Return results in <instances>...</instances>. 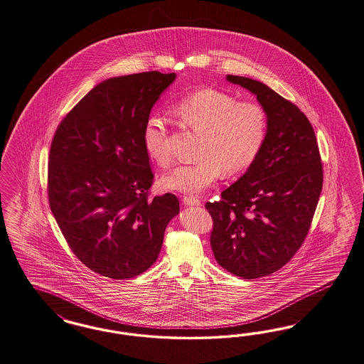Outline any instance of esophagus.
<instances>
[{"mask_svg": "<svg viewBox=\"0 0 364 364\" xmlns=\"http://www.w3.org/2000/svg\"><path fill=\"white\" fill-rule=\"evenodd\" d=\"M181 201L186 204V205H201V201L198 198H192V196H184Z\"/></svg>", "mask_w": 364, "mask_h": 364, "instance_id": "1", "label": "esophagus"}]
</instances>
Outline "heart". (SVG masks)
<instances>
[{"instance_id":"heart-1","label":"heart","mask_w":364,"mask_h":364,"mask_svg":"<svg viewBox=\"0 0 364 364\" xmlns=\"http://www.w3.org/2000/svg\"><path fill=\"white\" fill-rule=\"evenodd\" d=\"M184 125L203 134L200 160L178 164L160 178L164 188L181 193H199L222 175H235L255 161L267 136V117L261 105L238 102L235 97L213 88L189 94L173 106ZM146 154L160 166H168L166 121L151 115L142 130Z\"/></svg>"}]
</instances>
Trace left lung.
<instances>
[{"mask_svg": "<svg viewBox=\"0 0 364 364\" xmlns=\"http://www.w3.org/2000/svg\"><path fill=\"white\" fill-rule=\"evenodd\" d=\"M257 97L267 117L264 146L246 173L207 203L211 247L227 272L246 279L288 264L309 231L323 189V165L309 119L262 82L227 75Z\"/></svg>", "mask_w": 364, "mask_h": 364, "instance_id": "obj_1", "label": "left lung"}]
</instances>
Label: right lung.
<instances>
[{
  "label": "right lung",
  "instance_id": "1",
  "mask_svg": "<svg viewBox=\"0 0 364 364\" xmlns=\"http://www.w3.org/2000/svg\"><path fill=\"white\" fill-rule=\"evenodd\" d=\"M176 74L103 80L65 115L52 139L50 211L73 252L100 276L125 279L156 262L175 195L148 198L153 183L142 130Z\"/></svg>",
  "mask_w": 364,
  "mask_h": 364
}]
</instances>
